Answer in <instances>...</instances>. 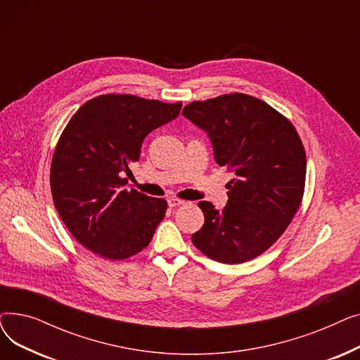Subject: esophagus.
Segmentation results:
<instances>
[{"mask_svg": "<svg viewBox=\"0 0 360 360\" xmlns=\"http://www.w3.org/2000/svg\"><path fill=\"white\" fill-rule=\"evenodd\" d=\"M186 204V201L184 200H179V198H169L167 200V205L170 207V209H174V207H179V205H184Z\"/></svg>", "mask_w": 360, "mask_h": 360, "instance_id": "esophagus-1", "label": "esophagus"}]
</instances>
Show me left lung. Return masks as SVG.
<instances>
[{"label":"left lung","instance_id":"left-lung-1","mask_svg":"<svg viewBox=\"0 0 360 360\" xmlns=\"http://www.w3.org/2000/svg\"><path fill=\"white\" fill-rule=\"evenodd\" d=\"M182 115L207 131L216 162L236 175L221 212L210 201L198 202L205 220L193 235L195 248L223 264L266 252L288 229L305 191L307 156L296 128L243 93L191 102Z\"/></svg>","mask_w":360,"mask_h":360}]
</instances>
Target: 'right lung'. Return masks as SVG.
Wrapping results in <instances>:
<instances>
[{
	"instance_id": "add662e5",
	"label": "right lung",
	"mask_w": 360,
	"mask_h": 360,
	"mask_svg": "<svg viewBox=\"0 0 360 360\" xmlns=\"http://www.w3.org/2000/svg\"><path fill=\"white\" fill-rule=\"evenodd\" d=\"M182 103L109 93L87 101L68 121L51 163L55 209L84 248L106 259L141 252L167 202L122 190L143 140L175 120Z\"/></svg>"
}]
</instances>
